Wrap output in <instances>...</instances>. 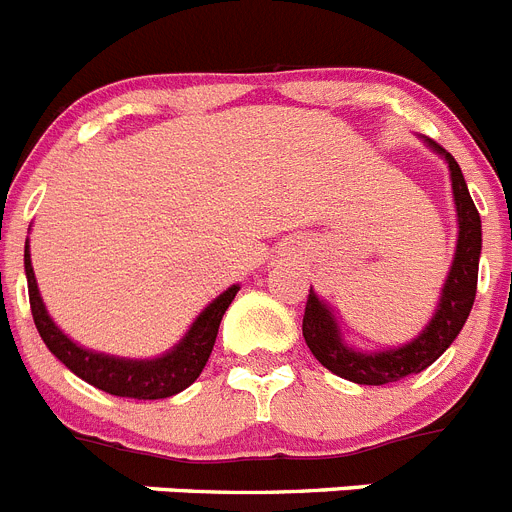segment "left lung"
<instances>
[{"label": "left lung", "instance_id": "left-lung-1", "mask_svg": "<svg viewBox=\"0 0 512 512\" xmlns=\"http://www.w3.org/2000/svg\"><path fill=\"white\" fill-rule=\"evenodd\" d=\"M425 144L448 163L458 220L453 264L448 269L443 290H440L438 308H435L425 329L419 331L412 342L401 344V347L362 352V349H355L352 344L344 342L334 310L326 305V300L318 298L313 287H310L308 303H305L303 336L313 357L334 375H339L344 381L360 383V386H386V383H396L406 375L422 373L425 368H430L432 362L438 360L445 349L451 347L453 339L461 334L476 298V277H479V256H482V220H479V212H476L469 189H466L464 173H461L451 152H445L432 139H425Z\"/></svg>", "mask_w": 512, "mask_h": 512}]
</instances>
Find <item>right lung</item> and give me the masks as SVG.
<instances>
[{
	"instance_id": "add662e5",
	"label": "right lung",
	"mask_w": 512,
	"mask_h": 512,
	"mask_svg": "<svg viewBox=\"0 0 512 512\" xmlns=\"http://www.w3.org/2000/svg\"><path fill=\"white\" fill-rule=\"evenodd\" d=\"M25 277H28L33 321H36L43 344L51 349V355L90 386L111 393V396H126V399H168V396L181 393L183 388H189L207 365L222 316L240 290V285H233L222 295H217L196 316V321L191 323L176 347H170L163 355L147 357V360H131V357L106 355V352L82 347L56 326L43 305L41 292H38L28 240H25Z\"/></svg>"
}]
</instances>
